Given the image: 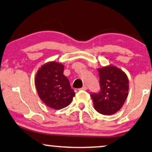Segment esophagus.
Instances as JSON below:
<instances>
[{
  "label": "esophagus",
  "instance_id": "1",
  "mask_svg": "<svg viewBox=\"0 0 152 152\" xmlns=\"http://www.w3.org/2000/svg\"><path fill=\"white\" fill-rule=\"evenodd\" d=\"M87 89H88V88H87V86L85 85V86H83V87H82L80 89H82V90H85V91H86V90H87Z\"/></svg>",
  "mask_w": 152,
  "mask_h": 152
}]
</instances>
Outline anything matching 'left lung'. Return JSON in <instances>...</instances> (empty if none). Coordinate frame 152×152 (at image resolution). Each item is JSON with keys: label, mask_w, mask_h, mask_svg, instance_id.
<instances>
[{"label": "left lung", "mask_w": 152, "mask_h": 152, "mask_svg": "<svg viewBox=\"0 0 152 152\" xmlns=\"http://www.w3.org/2000/svg\"><path fill=\"white\" fill-rule=\"evenodd\" d=\"M97 70L101 91L90 94L94 107L99 113L112 115L121 109L128 97V78L123 70L113 65Z\"/></svg>", "instance_id": "obj_1"}]
</instances>
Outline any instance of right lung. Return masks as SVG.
Listing matches in <instances>:
<instances>
[{
  "instance_id": "right-lung-1",
  "label": "right lung",
  "mask_w": 152,
  "mask_h": 152,
  "mask_svg": "<svg viewBox=\"0 0 152 152\" xmlns=\"http://www.w3.org/2000/svg\"><path fill=\"white\" fill-rule=\"evenodd\" d=\"M63 70L61 63L48 62L39 69L35 77L39 96L46 106L56 110L68 106L75 95Z\"/></svg>"
}]
</instances>
